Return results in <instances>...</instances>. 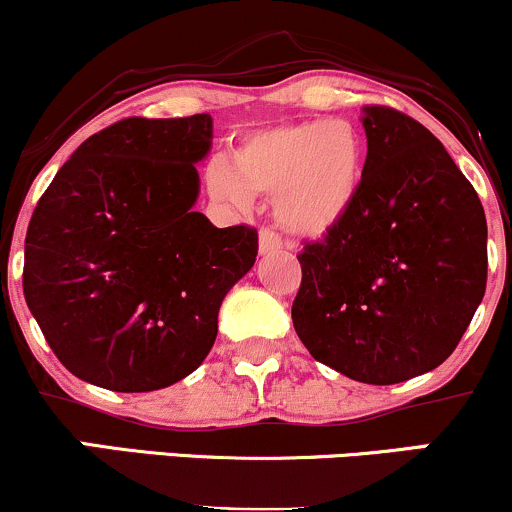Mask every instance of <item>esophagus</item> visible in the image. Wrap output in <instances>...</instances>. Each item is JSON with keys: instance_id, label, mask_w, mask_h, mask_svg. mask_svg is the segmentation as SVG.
Masks as SVG:
<instances>
[{"instance_id": "obj_1", "label": "esophagus", "mask_w": 512, "mask_h": 512, "mask_svg": "<svg viewBox=\"0 0 512 512\" xmlns=\"http://www.w3.org/2000/svg\"><path fill=\"white\" fill-rule=\"evenodd\" d=\"M284 248V240L272 228H262L260 231V252L262 255H269V252Z\"/></svg>"}]
</instances>
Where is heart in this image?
Listing matches in <instances>:
<instances>
[{"mask_svg": "<svg viewBox=\"0 0 512 512\" xmlns=\"http://www.w3.org/2000/svg\"><path fill=\"white\" fill-rule=\"evenodd\" d=\"M363 144L344 120H305L250 134L233 158L207 168L211 199L248 209L252 195H276V214L301 233H325L354 202Z\"/></svg>", "mask_w": 512, "mask_h": 512, "instance_id": "b5f03b06", "label": "heart"}]
</instances>
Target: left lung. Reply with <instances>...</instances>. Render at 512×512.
I'll return each instance as SVG.
<instances>
[{
    "label": "left lung",
    "instance_id": "obj_1",
    "mask_svg": "<svg viewBox=\"0 0 512 512\" xmlns=\"http://www.w3.org/2000/svg\"><path fill=\"white\" fill-rule=\"evenodd\" d=\"M354 202L303 245L291 317L315 361L368 385L438 368L486 291V216L445 146L414 117L363 108Z\"/></svg>",
    "mask_w": 512,
    "mask_h": 512
}]
</instances>
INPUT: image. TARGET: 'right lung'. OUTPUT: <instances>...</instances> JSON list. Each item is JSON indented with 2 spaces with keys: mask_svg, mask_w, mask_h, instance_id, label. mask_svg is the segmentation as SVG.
<instances>
[{
  "mask_svg": "<svg viewBox=\"0 0 512 512\" xmlns=\"http://www.w3.org/2000/svg\"><path fill=\"white\" fill-rule=\"evenodd\" d=\"M207 113L125 117L88 137L38 199L23 296L62 366L115 392H151L199 368L223 296L257 257L252 226L192 211Z\"/></svg>",
  "mask_w": 512,
  "mask_h": 512,
  "instance_id": "1",
  "label": "right lung"
}]
</instances>
